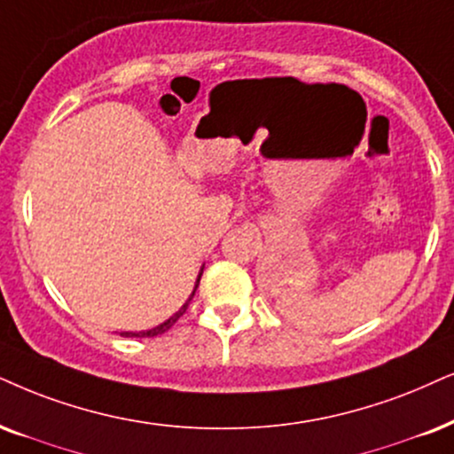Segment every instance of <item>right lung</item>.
<instances>
[{"label":"right lung","mask_w":454,"mask_h":454,"mask_svg":"<svg viewBox=\"0 0 454 454\" xmlns=\"http://www.w3.org/2000/svg\"><path fill=\"white\" fill-rule=\"evenodd\" d=\"M203 274V272H200ZM200 274H199V280H200ZM199 280H197V286H199ZM197 286H194V291H197ZM194 291H192V295H191V300L194 297ZM191 300H188L184 306H182L180 309H177V312L174 314V317L171 318H168L165 320L163 325H159V326H154V329H151V331H142V333H121L123 337H157V335H160V333H165L168 329H171V326H174L176 323H177V318L182 317V314L186 312V308H188V303H191Z\"/></svg>","instance_id":"add662e5"}]
</instances>
